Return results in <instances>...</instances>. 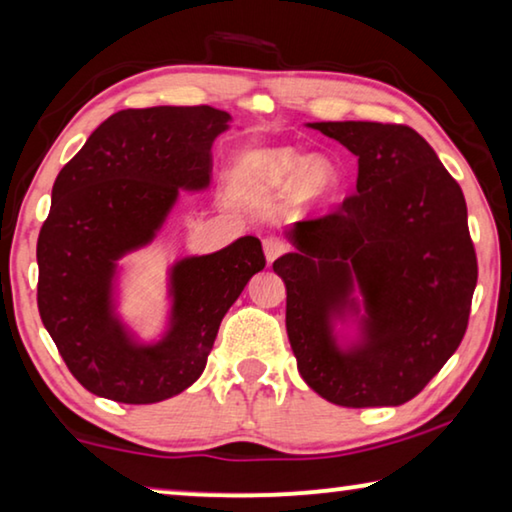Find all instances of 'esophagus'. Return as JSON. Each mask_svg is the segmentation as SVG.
<instances>
[{"mask_svg": "<svg viewBox=\"0 0 512 512\" xmlns=\"http://www.w3.org/2000/svg\"><path fill=\"white\" fill-rule=\"evenodd\" d=\"M286 251V244L281 242L279 238H274V235H268V238H263V254H265V261L272 263L274 258H279L281 254Z\"/></svg>", "mask_w": 512, "mask_h": 512, "instance_id": "obj_1", "label": "esophagus"}]
</instances>
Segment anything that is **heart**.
Here are the masks:
<instances>
[{
  "label": "heart",
  "instance_id": "heart-1",
  "mask_svg": "<svg viewBox=\"0 0 512 512\" xmlns=\"http://www.w3.org/2000/svg\"><path fill=\"white\" fill-rule=\"evenodd\" d=\"M235 177L242 184H263L270 189H291L298 184L300 196L307 201H321L339 184V170L330 157L316 154L307 159L288 147L244 154L235 168Z\"/></svg>",
  "mask_w": 512,
  "mask_h": 512
}]
</instances>
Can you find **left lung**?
Listing matches in <instances>:
<instances>
[{"mask_svg": "<svg viewBox=\"0 0 512 512\" xmlns=\"http://www.w3.org/2000/svg\"><path fill=\"white\" fill-rule=\"evenodd\" d=\"M307 127L358 157V184L335 214L286 231L295 251L272 270L286 284L288 342L328 402L399 406L439 374L469 323L478 263L464 194L404 124ZM337 322L359 335L348 340Z\"/></svg>", "mask_w": 512, "mask_h": 512, "instance_id": "8db88e82", "label": "left lung"}]
</instances>
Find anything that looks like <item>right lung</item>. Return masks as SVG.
Segmentation results:
<instances>
[{
	"mask_svg": "<svg viewBox=\"0 0 512 512\" xmlns=\"http://www.w3.org/2000/svg\"><path fill=\"white\" fill-rule=\"evenodd\" d=\"M228 122L210 106L120 110L59 170L36 242V300L69 372L94 395L154 404L187 390L203 374L221 318L265 268L261 240L244 235L170 265L159 339L143 342L117 314V263L157 238L180 189L210 187V150Z\"/></svg>",
	"mask_w": 512,
	"mask_h": 512,
	"instance_id": "add662e5",
	"label": "right lung"
}]
</instances>
